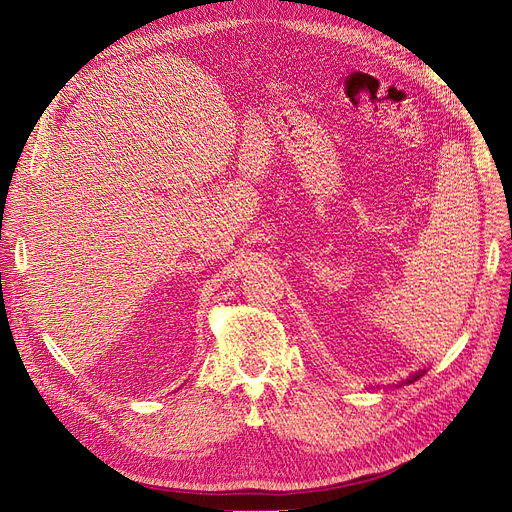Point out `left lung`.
<instances>
[{"mask_svg":"<svg viewBox=\"0 0 512 512\" xmlns=\"http://www.w3.org/2000/svg\"><path fill=\"white\" fill-rule=\"evenodd\" d=\"M425 374H427V371H425V369H418V371H414V374H412V376H410V378H408L406 382H408V384H412V382H416L418 378H423Z\"/></svg>","mask_w":512,"mask_h":512,"instance_id":"1","label":"left lung"}]
</instances>
